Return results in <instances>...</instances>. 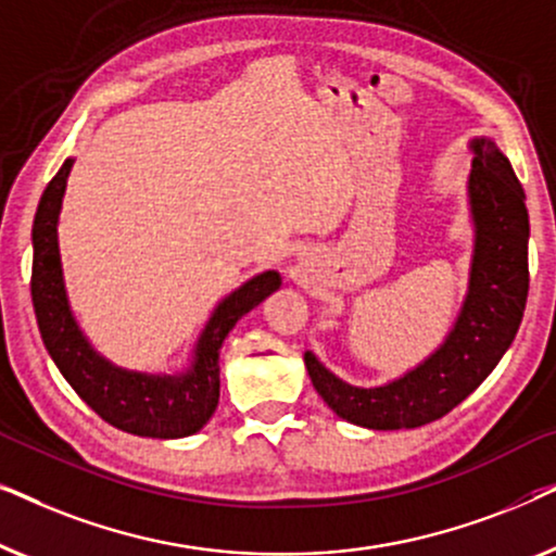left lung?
Returning a JSON list of instances; mask_svg holds the SVG:
<instances>
[{"label": "left lung", "instance_id": "obj_1", "mask_svg": "<svg viewBox=\"0 0 556 556\" xmlns=\"http://www.w3.org/2000/svg\"><path fill=\"white\" fill-rule=\"evenodd\" d=\"M468 149L473 257L460 314L435 352L379 387L349 384L306 352L311 382L341 420L369 430H409L438 420L491 375L519 331L529 293L527 194L496 141L478 136Z\"/></svg>", "mask_w": 556, "mask_h": 556}]
</instances>
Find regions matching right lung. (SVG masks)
Returning a JSON list of instances; mask_svg holds the SVG:
<instances>
[{
	"mask_svg": "<svg viewBox=\"0 0 556 556\" xmlns=\"http://www.w3.org/2000/svg\"><path fill=\"white\" fill-rule=\"evenodd\" d=\"M75 159H65L45 187L33 225V306L45 349L60 375L113 428L141 438L174 440L202 430L219 402V346L248 311L280 288V273L263 270L225 295L197 339L192 359L174 375L116 367L86 339L67 301L58 223Z\"/></svg>",
	"mask_w": 556,
	"mask_h": 556,
	"instance_id": "obj_1",
	"label": "right lung"
}]
</instances>
